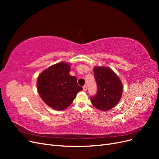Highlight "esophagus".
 Here are the masks:
<instances>
[{
    "mask_svg": "<svg viewBox=\"0 0 159 159\" xmlns=\"http://www.w3.org/2000/svg\"><path fill=\"white\" fill-rule=\"evenodd\" d=\"M87 89H88V88H87V85H85L84 86V87H83V90H84V91H87Z\"/></svg>",
    "mask_w": 159,
    "mask_h": 159,
    "instance_id": "obj_1",
    "label": "esophagus"
}]
</instances>
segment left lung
Here are the masks:
<instances>
[{
  "label": "left lung",
  "instance_id": "left-lung-1",
  "mask_svg": "<svg viewBox=\"0 0 159 159\" xmlns=\"http://www.w3.org/2000/svg\"><path fill=\"white\" fill-rule=\"evenodd\" d=\"M93 71L97 84V93L91 96V102L97 109L108 111L121 99L122 83L114 71L107 67H95Z\"/></svg>",
  "mask_w": 159,
  "mask_h": 159
}]
</instances>
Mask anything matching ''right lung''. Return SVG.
Returning a JSON list of instances; mask_svg holds the SVG:
<instances>
[{"mask_svg": "<svg viewBox=\"0 0 159 159\" xmlns=\"http://www.w3.org/2000/svg\"><path fill=\"white\" fill-rule=\"evenodd\" d=\"M70 64L60 62L50 66L38 76L37 88L42 99L51 108L64 110L72 103L83 89L75 76L70 75Z\"/></svg>", "mask_w": 159, "mask_h": 159, "instance_id": "1", "label": "right lung"}]
</instances>
